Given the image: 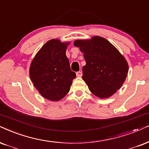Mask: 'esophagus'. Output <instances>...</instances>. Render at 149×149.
Segmentation results:
<instances>
[{
	"mask_svg": "<svg viewBox=\"0 0 149 149\" xmlns=\"http://www.w3.org/2000/svg\"><path fill=\"white\" fill-rule=\"evenodd\" d=\"M82 73L81 71H78V72L76 73V76L77 77H82Z\"/></svg>",
	"mask_w": 149,
	"mask_h": 149,
	"instance_id": "34e87169",
	"label": "esophagus"
}]
</instances>
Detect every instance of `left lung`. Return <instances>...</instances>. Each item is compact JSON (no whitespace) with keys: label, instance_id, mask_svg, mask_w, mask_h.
Returning a JSON list of instances; mask_svg holds the SVG:
<instances>
[{"label":"left lung","instance_id":"8db88e82","mask_svg":"<svg viewBox=\"0 0 149 149\" xmlns=\"http://www.w3.org/2000/svg\"><path fill=\"white\" fill-rule=\"evenodd\" d=\"M73 45L84 54L86 65L82 80L90 91L100 98H108L121 88L127 76L129 65L116 47L98 36L76 40Z\"/></svg>","mask_w":149,"mask_h":149}]
</instances>
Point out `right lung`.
<instances>
[{
    "instance_id": "add662e5",
    "label": "right lung",
    "mask_w": 149,
    "mask_h": 149,
    "mask_svg": "<svg viewBox=\"0 0 149 149\" xmlns=\"http://www.w3.org/2000/svg\"><path fill=\"white\" fill-rule=\"evenodd\" d=\"M69 44L57 38L49 40L37 52L30 65L31 81L39 93L49 100L63 99L76 78L66 56Z\"/></svg>"
}]
</instances>
